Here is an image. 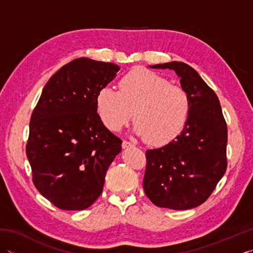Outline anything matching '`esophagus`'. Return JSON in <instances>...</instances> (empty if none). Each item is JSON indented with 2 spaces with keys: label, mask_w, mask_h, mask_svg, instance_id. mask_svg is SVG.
<instances>
[{
  "label": "esophagus",
  "mask_w": 253,
  "mask_h": 253,
  "mask_svg": "<svg viewBox=\"0 0 253 253\" xmlns=\"http://www.w3.org/2000/svg\"><path fill=\"white\" fill-rule=\"evenodd\" d=\"M122 147H123V149H128V148H131V147H133V144H132L131 142H129V141L124 140V141H123V143H122Z\"/></svg>",
  "instance_id": "34e87169"
}]
</instances>
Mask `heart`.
<instances>
[{
  "label": "heart",
  "mask_w": 253,
  "mask_h": 253,
  "mask_svg": "<svg viewBox=\"0 0 253 253\" xmlns=\"http://www.w3.org/2000/svg\"><path fill=\"white\" fill-rule=\"evenodd\" d=\"M95 109L103 125L120 131L133 113V132L153 146H164L180 135L190 111L186 91L165 77L143 67L128 72L118 83V92L102 87Z\"/></svg>",
  "instance_id": "heart-1"
}]
</instances>
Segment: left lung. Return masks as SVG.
<instances>
[{
  "mask_svg": "<svg viewBox=\"0 0 253 253\" xmlns=\"http://www.w3.org/2000/svg\"><path fill=\"white\" fill-rule=\"evenodd\" d=\"M171 69L190 101L180 135L165 146L147 150L143 190L153 204L171 210L200 206L215 189L227 168V126L215 92L196 69L182 62L157 64Z\"/></svg>",
  "mask_w": 253,
  "mask_h": 253,
  "instance_id": "8db88e82",
  "label": "left lung"
}]
</instances>
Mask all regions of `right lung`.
<instances>
[{"label":"right lung","mask_w":253,"mask_h":253,"mask_svg":"<svg viewBox=\"0 0 253 253\" xmlns=\"http://www.w3.org/2000/svg\"><path fill=\"white\" fill-rule=\"evenodd\" d=\"M120 69L113 63L76 58L49 79L32 112L26 146L32 180L58 209L89 208L122 151V140L103 125L95 109L98 91Z\"/></svg>","instance_id":"obj_1"}]
</instances>
